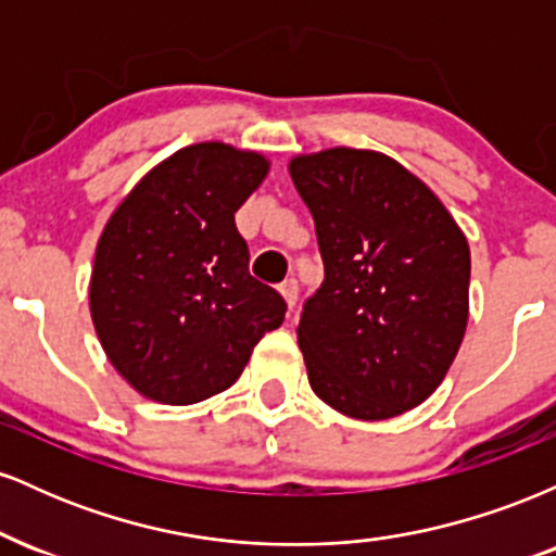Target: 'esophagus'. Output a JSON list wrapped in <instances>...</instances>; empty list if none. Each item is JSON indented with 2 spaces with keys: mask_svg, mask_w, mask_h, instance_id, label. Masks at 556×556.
I'll return each mask as SVG.
<instances>
[{
  "mask_svg": "<svg viewBox=\"0 0 556 556\" xmlns=\"http://www.w3.org/2000/svg\"><path fill=\"white\" fill-rule=\"evenodd\" d=\"M298 279H285L282 285H279V292H282V298H285V303H287V308H292V305L298 303Z\"/></svg>",
  "mask_w": 556,
  "mask_h": 556,
  "instance_id": "obj_1",
  "label": "esophagus"
}]
</instances>
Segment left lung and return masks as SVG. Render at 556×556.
I'll use <instances>...</instances> for the list:
<instances>
[{"label":"left lung","mask_w":556,"mask_h":556,"mask_svg":"<svg viewBox=\"0 0 556 556\" xmlns=\"http://www.w3.org/2000/svg\"><path fill=\"white\" fill-rule=\"evenodd\" d=\"M290 177L324 261L298 324L311 389L342 416H402L442 384L460 350L468 240L429 185L379 151L295 156Z\"/></svg>","instance_id":"1"}]
</instances>
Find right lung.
I'll return each mask as SVG.
<instances>
[{
  "mask_svg": "<svg viewBox=\"0 0 556 556\" xmlns=\"http://www.w3.org/2000/svg\"><path fill=\"white\" fill-rule=\"evenodd\" d=\"M269 175L256 151L185 146L114 208L96 245L91 318L117 374L143 397L193 405L240 379L285 321V300L248 271L235 212Z\"/></svg>",
  "mask_w": 556,
  "mask_h": 556,
  "instance_id": "add662e5",
  "label": "right lung"
}]
</instances>
